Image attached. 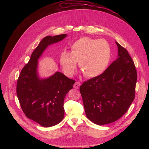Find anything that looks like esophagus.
Here are the masks:
<instances>
[{
	"label": "esophagus",
	"instance_id": "esophagus-1",
	"mask_svg": "<svg viewBox=\"0 0 149 149\" xmlns=\"http://www.w3.org/2000/svg\"><path fill=\"white\" fill-rule=\"evenodd\" d=\"M81 83L79 82H76L74 85V88H76V89H78L81 86Z\"/></svg>",
	"mask_w": 149,
	"mask_h": 149
}]
</instances>
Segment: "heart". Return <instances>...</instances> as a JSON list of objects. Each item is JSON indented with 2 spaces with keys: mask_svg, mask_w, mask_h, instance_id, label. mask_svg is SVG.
Returning a JSON list of instances; mask_svg holds the SVG:
<instances>
[{
  "mask_svg": "<svg viewBox=\"0 0 149 149\" xmlns=\"http://www.w3.org/2000/svg\"><path fill=\"white\" fill-rule=\"evenodd\" d=\"M111 58L110 44L104 39L81 38L72 44L71 52L63 51L59 63L64 74L72 77L77 62L85 77L94 78L102 74L109 65Z\"/></svg>",
  "mask_w": 149,
  "mask_h": 149,
  "instance_id": "obj_1",
  "label": "heart"
}]
</instances>
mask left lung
I'll use <instances>...</instances> for the list:
<instances>
[{"label": "left lung", "instance_id": "left-lung-1", "mask_svg": "<svg viewBox=\"0 0 149 149\" xmlns=\"http://www.w3.org/2000/svg\"><path fill=\"white\" fill-rule=\"evenodd\" d=\"M118 58L100 75L80 86L87 118L98 125L114 122L129 109L135 97L137 71L126 49L116 42Z\"/></svg>", "mask_w": 149, "mask_h": 149}]
</instances>
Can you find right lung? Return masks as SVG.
<instances>
[{"mask_svg":"<svg viewBox=\"0 0 149 149\" xmlns=\"http://www.w3.org/2000/svg\"><path fill=\"white\" fill-rule=\"evenodd\" d=\"M66 36V34L47 36L42 39L17 81L16 94L23 112L28 118L45 127L56 125L63 118L64 98L75 81L59 72L45 79L39 78L38 59L48 45Z\"/></svg>","mask_w":149,"mask_h":149,"instance_id":"add662e5","label":"right lung"}]
</instances>
